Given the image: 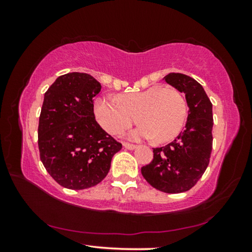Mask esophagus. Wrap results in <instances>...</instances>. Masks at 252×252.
<instances>
[{
	"mask_svg": "<svg viewBox=\"0 0 252 252\" xmlns=\"http://www.w3.org/2000/svg\"><path fill=\"white\" fill-rule=\"evenodd\" d=\"M123 147H125L126 149H127V150H133V149H135V148H136L135 144L127 143V142H125V143H123Z\"/></svg>",
	"mask_w": 252,
	"mask_h": 252,
	"instance_id": "esophagus-1",
	"label": "esophagus"
}]
</instances>
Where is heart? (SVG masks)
I'll return each mask as SVG.
<instances>
[{"label":"heart","instance_id":"1","mask_svg":"<svg viewBox=\"0 0 252 252\" xmlns=\"http://www.w3.org/2000/svg\"><path fill=\"white\" fill-rule=\"evenodd\" d=\"M100 126L110 134H121L136 121L141 122L131 138H155L167 142L180 133L187 117V102L176 88L153 85L142 91L97 97L93 105Z\"/></svg>","mask_w":252,"mask_h":252}]
</instances>
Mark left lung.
<instances>
[{
    "label": "left lung",
    "instance_id": "8db88e82",
    "mask_svg": "<svg viewBox=\"0 0 252 252\" xmlns=\"http://www.w3.org/2000/svg\"><path fill=\"white\" fill-rule=\"evenodd\" d=\"M165 82L186 94L189 111L186 129L171 143L153 149V159L141 168L143 178L165 193L190 190L206 171L212 151V103L202 85L182 73H169Z\"/></svg>",
    "mask_w": 252,
    "mask_h": 252
}]
</instances>
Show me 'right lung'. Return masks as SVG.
Returning <instances> with one entry per match:
<instances>
[{
    "mask_svg": "<svg viewBox=\"0 0 252 252\" xmlns=\"http://www.w3.org/2000/svg\"><path fill=\"white\" fill-rule=\"evenodd\" d=\"M100 91L93 76L72 72L59 76L44 94L37 129L40 159L50 176L67 189L100 183L122 149L95 121L93 101Z\"/></svg>",
    "mask_w": 252,
    "mask_h": 252,
    "instance_id": "obj_1",
    "label": "right lung"
}]
</instances>
